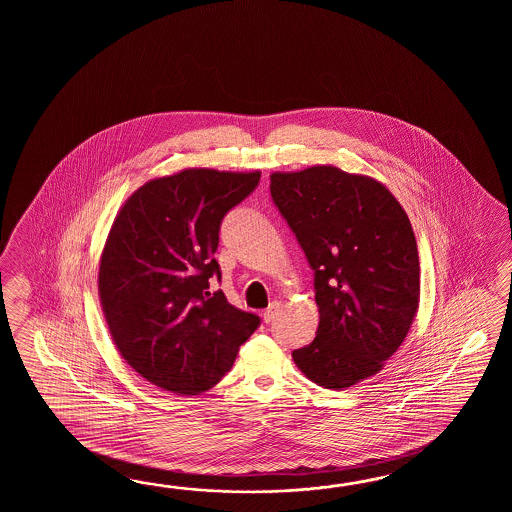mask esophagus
Segmentation results:
<instances>
[{"label": "esophagus", "instance_id": "esophagus-1", "mask_svg": "<svg viewBox=\"0 0 512 512\" xmlns=\"http://www.w3.org/2000/svg\"><path fill=\"white\" fill-rule=\"evenodd\" d=\"M280 307H282V304L278 302V300H274V302H271V305L263 311V320L269 324V322H272L276 316H278V313H280Z\"/></svg>", "mask_w": 512, "mask_h": 512}]
</instances>
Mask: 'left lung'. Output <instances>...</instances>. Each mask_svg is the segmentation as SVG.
Instances as JSON below:
<instances>
[{
	"label": "left lung",
	"mask_w": 512,
	"mask_h": 512,
	"mask_svg": "<svg viewBox=\"0 0 512 512\" xmlns=\"http://www.w3.org/2000/svg\"><path fill=\"white\" fill-rule=\"evenodd\" d=\"M274 205L311 269L316 337L294 349L309 381L344 390L366 381L408 335L421 296L412 223L381 181L333 164L271 174Z\"/></svg>",
	"instance_id": "left-lung-1"
}]
</instances>
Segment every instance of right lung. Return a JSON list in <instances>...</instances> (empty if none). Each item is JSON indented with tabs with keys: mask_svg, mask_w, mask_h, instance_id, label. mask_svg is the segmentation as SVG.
Returning <instances> with one entry per match:
<instances>
[{
	"mask_svg": "<svg viewBox=\"0 0 512 512\" xmlns=\"http://www.w3.org/2000/svg\"><path fill=\"white\" fill-rule=\"evenodd\" d=\"M256 172L185 168L150 179L120 207L98 267V296L120 357L177 395L214 388L260 318L230 305L221 278L219 227L260 183Z\"/></svg>",
	"mask_w": 512,
	"mask_h": 512,
	"instance_id": "add662e5",
	"label": "right lung"
}]
</instances>
